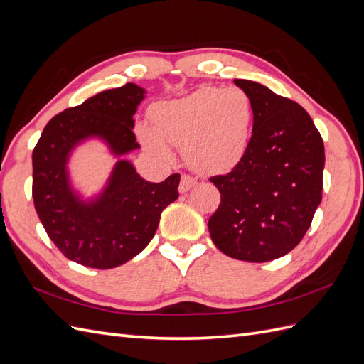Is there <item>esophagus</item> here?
<instances>
[{
	"label": "esophagus",
	"mask_w": 364,
	"mask_h": 364,
	"mask_svg": "<svg viewBox=\"0 0 364 364\" xmlns=\"http://www.w3.org/2000/svg\"><path fill=\"white\" fill-rule=\"evenodd\" d=\"M195 184H197V180H195L192 175H189V173H184V175H181V181H180V192H181V193L188 192L189 189H192V188H193Z\"/></svg>",
	"instance_id": "1"
}]
</instances>
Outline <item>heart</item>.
<instances>
[{
	"instance_id": "heart-1",
	"label": "heart",
	"mask_w": 364,
	"mask_h": 364,
	"mask_svg": "<svg viewBox=\"0 0 364 364\" xmlns=\"http://www.w3.org/2000/svg\"><path fill=\"white\" fill-rule=\"evenodd\" d=\"M152 129L138 134L149 151L169 158L166 144L183 147L186 161L200 172H226L245 156L252 124V102L240 87H201L151 107Z\"/></svg>"
}]
</instances>
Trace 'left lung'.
Returning <instances> with one entry per match:
<instances>
[{"mask_svg":"<svg viewBox=\"0 0 364 364\" xmlns=\"http://www.w3.org/2000/svg\"><path fill=\"white\" fill-rule=\"evenodd\" d=\"M252 102V136L241 161L210 181L221 193L208 228L235 259L264 263L300 243L321 203L324 144L298 102L249 80H235Z\"/></svg>","mask_w":364,"mask_h":364,"instance_id":"obj_1","label":"left lung"}]
</instances>
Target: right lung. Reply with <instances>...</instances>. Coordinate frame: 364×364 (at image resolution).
Returning a JSON list of instances; mask_svg holds the SVG:
<instances>
[{
	"mask_svg": "<svg viewBox=\"0 0 364 364\" xmlns=\"http://www.w3.org/2000/svg\"><path fill=\"white\" fill-rule=\"evenodd\" d=\"M146 90L134 82L97 93L46 124L32 154L36 213L60 252L81 266L112 269L138 255L155 235L161 212L178 198L180 173L143 180L119 160L97 200L82 203L70 189L68 158L82 139L98 136L115 155L138 149L134 115Z\"/></svg>",
	"mask_w": 364,
	"mask_h": 364,
	"instance_id": "1",
	"label": "right lung"
}]
</instances>
